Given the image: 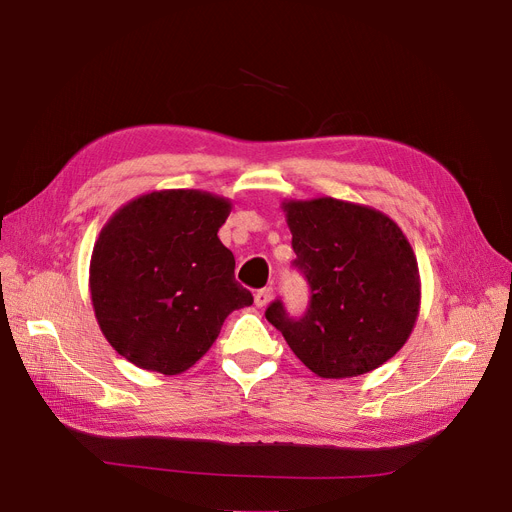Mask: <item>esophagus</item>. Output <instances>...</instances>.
<instances>
[{
	"label": "esophagus",
	"instance_id": "34e87169",
	"mask_svg": "<svg viewBox=\"0 0 512 512\" xmlns=\"http://www.w3.org/2000/svg\"><path fill=\"white\" fill-rule=\"evenodd\" d=\"M273 299V288H260L256 294H254V301H256V307H267Z\"/></svg>",
	"mask_w": 512,
	"mask_h": 512
}]
</instances>
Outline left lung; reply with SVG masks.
I'll return each mask as SVG.
<instances>
[{"mask_svg":"<svg viewBox=\"0 0 512 512\" xmlns=\"http://www.w3.org/2000/svg\"><path fill=\"white\" fill-rule=\"evenodd\" d=\"M297 267L309 284L307 312L288 316L277 299L267 320L320 378L380 367L408 342L421 307L412 247L384 213L337 198L288 200Z\"/></svg>","mask_w":512,"mask_h":512,"instance_id":"left-lung-1","label":"left lung"}]
</instances>
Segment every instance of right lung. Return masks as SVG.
I'll list each match as a JSON object with an SVG mask.
<instances>
[{"label": "right lung", "mask_w": 512, "mask_h": 512, "mask_svg": "<svg viewBox=\"0 0 512 512\" xmlns=\"http://www.w3.org/2000/svg\"><path fill=\"white\" fill-rule=\"evenodd\" d=\"M228 213L222 196L162 190L130 200L100 230L91 303L108 344L136 367L181 374L211 348L230 312L254 303L218 237Z\"/></svg>", "instance_id": "add662e5"}]
</instances>
